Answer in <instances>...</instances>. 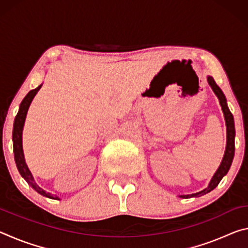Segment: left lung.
Instances as JSON below:
<instances>
[{
	"label": "left lung",
	"mask_w": 248,
	"mask_h": 248,
	"mask_svg": "<svg viewBox=\"0 0 248 248\" xmlns=\"http://www.w3.org/2000/svg\"><path fill=\"white\" fill-rule=\"evenodd\" d=\"M208 83L209 85L211 86L212 91L215 92V94L217 95V97L219 98V102L221 105L222 111L224 114V119H225V124H226V148H225V152H224V156L222 158V162L219 166V169L216 171V174L213 175V177L211 178L209 183V186L207 188H204L203 190H201L199 192H196V194H191V195H183L179 196L180 198H191V197H200L203 196L205 194H208L211 190L215 189V188L219 185L221 182V179L224 177V176L228 174V171L230 170L231 165H232V161L234 157V152H235V127H234V118L232 112L230 111V109L228 107V104H226V98L223 94V92L221 91L219 86L217 85V83L215 82L212 77H208Z\"/></svg>",
	"instance_id": "obj_1"
}]
</instances>
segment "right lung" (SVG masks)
Listing matches in <instances>:
<instances>
[{
  "mask_svg": "<svg viewBox=\"0 0 248 248\" xmlns=\"http://www.w3.org/2000/svg\"><path fill=\"white\" fill-rule=\"evenodd\" d=\"M41 86H43V84L37 87V89L31 90V92H29V93L25 96V98L22 100V103H20V105H19V110L17 112V115H16V117H15L14 127H13L14 158H15V163H16V166H17L19 174L23 176V178L26 180L28 185H31V186L37 192H38V194L47 197V198H50V199H58L59 200L60 199L59 197L49 194V192H46L43 188H40L38 185L35 183L31 170H29L26 162H25L24 152H23L22 136H23V128H24L25 119H26V115H27L28 108H29V106H31V100L33 99V97H35V95L38 93V91L40 90Z\"/></svg>",
  "mask_w": 248,
  "mask_h": 248,
  "instance_id": "add662e5",
  "label": "right lung"
}]
</instances>
